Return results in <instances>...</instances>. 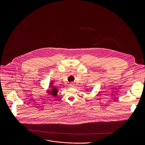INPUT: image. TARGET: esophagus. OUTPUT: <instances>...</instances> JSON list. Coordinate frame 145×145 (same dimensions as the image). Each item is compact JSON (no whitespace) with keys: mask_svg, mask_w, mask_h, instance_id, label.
Returning <instances> with one entry per match:
<instances>
[{"mask_svg":"<svg viewBox=\"0 0 145 145\" xmlns=\"http://www.w3.org/2000/svg\"><path fill=\"white\" fill-rule=\"evenodd\" d=\"M70 86L71 88H73V87H74L75 84H74V83L71 82V83H70Z\"/></svg>","mask_w":145,"mask_h":145,"instance_id":"obj_1","label":"esophagus"}]
</instances>
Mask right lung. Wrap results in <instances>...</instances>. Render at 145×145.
Masks as SVG:
<instances>
[{
	"instance_id": "obj_1",
	"label": "right lung",
	"mask_w": 145,
	"mask_h": 145,
	"mask_svg": "<svg viewBox=\"0 0 145 145\" xmlns=\"http://www.w3.org/2000/svg\"><path fill=\"white\" fill-rule=\"evenodd\" d=\"M50 86H51V89H49L47 90V93L48 94V95H51L54 97H57V93H58V91H59V90L57 89V88H56V87H54V85H53V82H50Z\"/></svg>"
}]
</instances>
